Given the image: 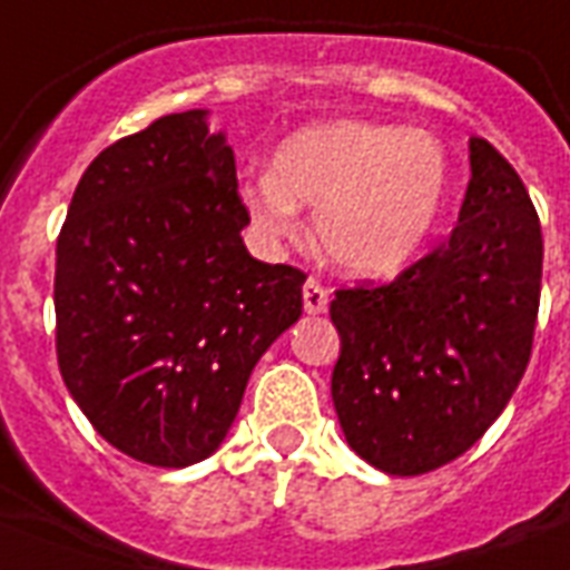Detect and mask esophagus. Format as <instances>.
Returning a JSON list of instances; mask_svg holds the SVG:
<instances>
[{
    "mask_svg": "<svg viewBox=\"0 0 570 570\" xmlns=\"http://www.w3.org/2000/svg\"><path fill=\"white\" fill-rule=\"evenodd\" d=\"M304 311L311 316H320V313L328 311V289L316 277H307V284H304Z\"/></svg>",
    "mask_w": 570,
    "mask_h": 570,
    "instance_id": "esophagus-1",
    "label": "esophagus"
}]
</instances>
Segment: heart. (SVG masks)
I'll return each instance as SVG.
<instances>
[{
	"label": "heart",
	"mask_w": 570,
	"mask_h": 570,
	"mask_svg": "<svg viewBox=\"0 0 570 570\" xmlns=\"http://www.w3.org/2000/svg\"><path fill=\"white\" fill-rule=\"evenodd\" d=\"M450 159L432 132L373 120L313 124L277 147L272 174L245 183L242 200L272 239L302 233L298 204L316 206L325 257L355 277L407 266L441 222Z\"/></svg>",
	"instance_id": "b5f03b06"
}]
</instances>
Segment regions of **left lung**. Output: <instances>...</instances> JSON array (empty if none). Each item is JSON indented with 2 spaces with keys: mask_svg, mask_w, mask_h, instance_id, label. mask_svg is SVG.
<instances>
[{
  "mask_svg": "<svg viewBox=\"0 0 570 570\" xmlns=\"http://www.w3.org/2000/svg\"><path fill=\"white\" fill-rule=\"evenodd\" d=\"M539 213L512 165L470 138V183L443 245L390 284L337 289L331 396L348 446L390 476L468 452L503 414L532 355Z\"/></svg>",
  "mask_w": 570,
  "mask_h": 570,
  "instance_id": "left-lung-1",
  "label": "left lung"
}]
</instances>
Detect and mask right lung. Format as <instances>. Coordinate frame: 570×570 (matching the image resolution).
<instances>
[{
	"mask_svg": "<svg viewBox=\"0 0 570 570\" xmlns=\"http://www.w3.org/2000/svg\"><path fill=\"white\" fill-rule=\"evenodd\" d=\"M236 159L206 111L165 115L82 174L56 245V355L124 455L186 468L222 446L272 343L302 316V268L248 254Z\"/></svg>",
	"mask_w": 570,
	"mask_h": 570,
	"instance_id": "obj_1",
	"label": "right lung"
}]
</instances>
